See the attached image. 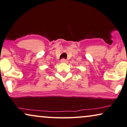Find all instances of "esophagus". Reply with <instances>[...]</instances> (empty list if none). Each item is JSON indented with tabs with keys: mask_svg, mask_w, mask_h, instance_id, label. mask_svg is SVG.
I'll use <instances>...</instances> for the list:
<instances>
[{
	"mask_svg": "<svg viewBox=\"0 0 127 127\" xmlns=\"http://www.w3.org/2000/svg\"><path fill=\"white\" fill-rule=\"evenodd\" d=\"M61 62L63 63H67V60H65L64 59H62V60H61Z\"/></svg>",
	"mask_w": 127,
	"mask_h": 127,
	"instance_id": "esophagus-1",
	"label": "esophagus"
}]
</instances>
